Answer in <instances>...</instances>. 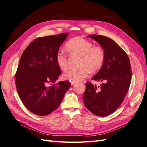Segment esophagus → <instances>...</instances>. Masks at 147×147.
Here are the masks:
<instances>
[{
    "mask_svg": "<svg viewBox=\"0 0 147 147\" xmlns=\"http://www.w3.org/2000/svg\"><path fill=\"white\" fill-rule=\"evenodd\" d=\"M71 86H74L75 84V82H71Z\"/></svg>",
    "mask_w": 147,
    "mask_h": 147,
    "instance_id": "esophagus-1",
    "label": "esophagus"
}]
</instances>
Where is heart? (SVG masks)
<instances>
[{
	"mask_svg": "<svg viewBox=\"0 0 147 147\" xmlns=\"http://www.w3.org/2000/svg\"><path fill=\"white\" fill-rule=\"evenodd\" d=\"M65 48L69 56H80L76 69H69L62 75L63 79L70 82H80L87 77L90 71L94 72L102 67L105 53L102 47L94 46L91 41L81 37H76L69 40ZM67 57L63 52L59 51L56 55V62L61 69L67 66Z\"/></svg>",
	"mask_w": 147,
	"mask_h": 147,
	"instance_id": "b5f03b06",
	"label": "heart"
}]
</instances>
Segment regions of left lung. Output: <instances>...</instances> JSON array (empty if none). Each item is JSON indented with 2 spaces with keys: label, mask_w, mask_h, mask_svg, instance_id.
Listing matches in <instances>:
<instances>
[{
  "label": "left lung",
  "mask_w": 147,
  "mask_h": 147,
  "mask_svg": "<svg viewBox=\"0 0 147 147\" xmlns=\"http://www.w3.org/2000/svg\"><path fill=\"white\" fill-rule=\"evenodd\" d=\"M88 37L100 45L105 59L99 72L92 78L102 83L97 86L86 82L82 99L92 114L107 116L120 106L129 91L131 79L130 60L123 49L110 38L98 35Z\"/></svg>",
  "instance_id": "8db88e82"
}]
</instances>
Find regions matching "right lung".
Wrapping results in <instances>:
<instances>
[{
  "label": "right lung",
  "mask_w": 147,
  "mask_h": 147,
  "mask_svg": "<svg viewBox=\"0 0 147 147\" xmlns=\"http://www.w3.org/2000/svg\"><path fill=\"white\" fill-rule=\"evenodd\" d=\"M68 35L38 38L21 56L16 74V88L22 102L34 114L44 116L54 111L71 87L68 81L53 84L61 73L56 55ZM48 84L52 86H48Z\"/></svg>",
  "instance_id": "1"
}]
</instances>
